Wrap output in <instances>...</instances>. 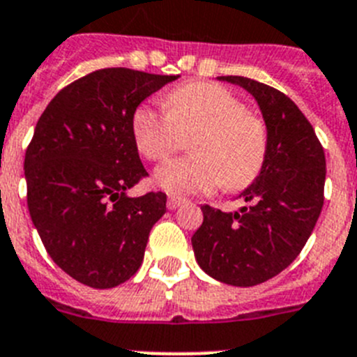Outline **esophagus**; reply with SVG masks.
Segmentation results:
<instances>
[{
    "mask_svg": "<svg viewBox=\"0 0 357 357\" xmlns=\"http://www.w3.org/2000/svg\"><path fill=\"white\" fill-rule=\"evenodd\" d=\"M185 203V199H181V197H176V196H170L169 201H167V208L169 210H176L179 206V204Z\"/></svg>",
    "mask_w": 357,
    "mask_h": 357,
    "instance_id": "34e87169",
    "label": "esophagus"
}]
</instances>
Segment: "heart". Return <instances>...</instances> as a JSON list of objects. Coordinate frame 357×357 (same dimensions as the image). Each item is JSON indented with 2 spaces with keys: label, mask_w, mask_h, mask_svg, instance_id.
<instances>
[{
  "label": "heart",
  "mask_w": 357,
  "mask_h": 357,
  "mask_svg": "<svg viewBox=\"0 0 357 357\" xmlns=\"http://www.w3.org/2000/svg\"><path fill=\"white\" fill-rule=\"evenodd\" d=\"M194 156L172 160L154 174L160 188L174 196L243 190L260 174L268 158V127L237 95L213 82H190L172 89L165 109L142 104L132 114L136 147L151 161H163L194 135Z\"/></svg>",
  "instance_id": "heart-1"
}]
</instances>
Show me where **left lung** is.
Returning <instances> with one entry per match:
<instances>
[{
	"label": "left lung",
	"instance_id": "left-lung-1",
	"mask_svg": "<svg viewBox=\"0 0 357 357\" xmlns=\"http://www.w3.org/2000/svg\"><path fill=\"white\" fill-rule=\"evenodd\" d=\"M257 100L268 127L266 163L241 192L246 206L221 212L203 204V225L192 235L197 264L222 284L252 287L293 262L324 206L325 154L298 105L278 89L246 77H217Z\"/></svg>",
	"mask_w": 357,
	"mask_h": 357
}]
</instances>
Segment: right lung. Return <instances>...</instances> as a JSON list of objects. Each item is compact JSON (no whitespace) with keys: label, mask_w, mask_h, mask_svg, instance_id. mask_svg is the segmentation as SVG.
<instances>
[{"label":"right lung","mask_w":357,"mask_h":357,"mask_svg":"<svg viewBox=\"0 0 357 357\" xmlns=\"http://www.w3.org/2000/svg\"><path fill=\"white\" fill-rule=\"evenodd\" d=\"M178 77L97 70L61 89L37 122L24 154L30 217L52 260L84 286L129 280L167 212L163 192L127 194L147 176L132 114Z\"/></svg>","instance_id":"obj_1"}]
</instances>
